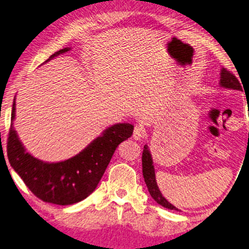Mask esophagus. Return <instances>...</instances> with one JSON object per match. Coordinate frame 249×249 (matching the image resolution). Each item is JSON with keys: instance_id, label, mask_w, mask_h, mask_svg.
<instances>
[{"instance_id": "34e87169", "label": "esophagus", "mask_w": 249, "mask_h": 249, "mask_svg": "<svg viewBox=\"0 0 249 249\" xmlns=\"http://www.w3.org/2000/svg\"><path fill=\"white\" fill-rule=\"evenodd\" d=\"M145 137V129L142 125H135L133 131V139L134 140H142Z\"/></svg>"}]
</instances>
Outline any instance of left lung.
<instances>
[{"label": "left lung", "instance_id": "obj_1", "mask_svg": "<svg viewBox=\"0 0 249 249\" xmlns=\"http://www.w3.org/2000/svg\"><path fill=\"white\" fill-rule=\"evenodd\" d=\"M220 84L221 87L231 89V90H242L241 83L238 81V79L234 76L232 72H230L229 70L222 68L221 69V77H220ZM142 167H143V177L144 181L146 183V186L148 189L149 194L152 197L157 201V204L161 205L162 207L171 209V210H179L176 208L175 206L171 205L169 201L163 197L161 192L159 191V187L156 182V177H155V169L153 166V159L152 155L149 153V149L147 145H144L143 154H142Z\"/></svg>", "mask_w": 249, "mask_h": 249}]
</instances>
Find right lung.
Wrapping results in <instances>:
<instances>
[{
  "label": "right lung",
  "mask_w": 249,
  "mask_h": 249,
  "mask_svg": "<svg viewBox=\"0 0 249 249\" xmlns=\"http://www.w3.org/2000/svg\"><path fill=\"white\" fill-rule=\"evenodd\" d=\"M69 50H59L48 60ZM15 105L14 101L7 139L8 160L28 189L45 203L67 206L87 198L96 189L118 145L133 133L132 124H117L76 156L59 162H45L26 152L18 139L13 126Z\"/></svg>",
  "instance_id": "1"
}]
</instances>
